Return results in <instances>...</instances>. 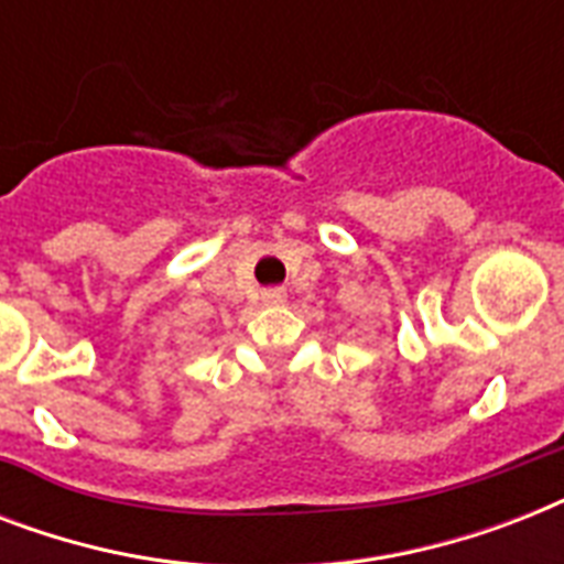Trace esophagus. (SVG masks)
<instances>
[{
  "label": "esophagus",
  "mask_w": 564,
  "mask_h": 564,
  "mask_svg": "<svg viewBox=\"0 0 564 564\" xmlns=\"http://www.w3.org/2000/svg\"><path fill=\"white\" fill-rule=\"evenodd\" d=\"M263 299L269 301V304H278V301L286 299V292H283L281 286H272V290H265V292H263Z\"/></svg>",
  "instance_id": "1"
}]
</instances>
